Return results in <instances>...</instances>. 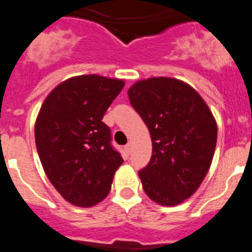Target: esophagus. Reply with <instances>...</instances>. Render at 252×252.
I'll use <instances>...</instances> for the list:
<instances>
[{"instance_id":"1","label":"esophagus","mask_w":252,"mask_h":252,"mask_svg":"<svg viewBox=\"0 0 252 252\" xmlns=\"http://www.w3.org/2000/svg\"><path fill=\"white\" fill-rule=\"evenodd\" d=\"M125 151H126V153H127V154H130V151H131V144H127V145L125 146Z\"/></svg>"}]
</instances>
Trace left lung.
I'll return each instance as SVG.
<instances>
[{
    "label": "left lung",
    "mask_w": 252,
    "mask_h": 252,
    "mask_svg": "<svg viewBox=\"0 0 252 252\" xmlns=\"http://www.w3.org/2000/svg\"><path fill=\"white\" fill-rule=\"evenodd\" d=\"M131 106L150 131L153 155L139 171L148 197L177 206L208 173L217 142L212 112L192 87L173 78H150L128 90Z\"/></svg>",
    "instance_id": "left-lung-1"
}]
</instances>
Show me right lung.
Segmentation results:
<instances>
[{"label":"right lung","mask_w":252,"mask_h":252,"mask_svg":"<svg viewBox=\"0 0 252 252\" xmlns=\"http://www.w3.org/2000/svg\"><path fill=\"white\" fill-rule=\"evenodd\" d=\"M125 83L90 74L70 78L51 91L35 124V142L50 183L69 203L92 207L111 190L124 162L102 121Z\"/></svg>","instance_id":"1"}]
</instances>
